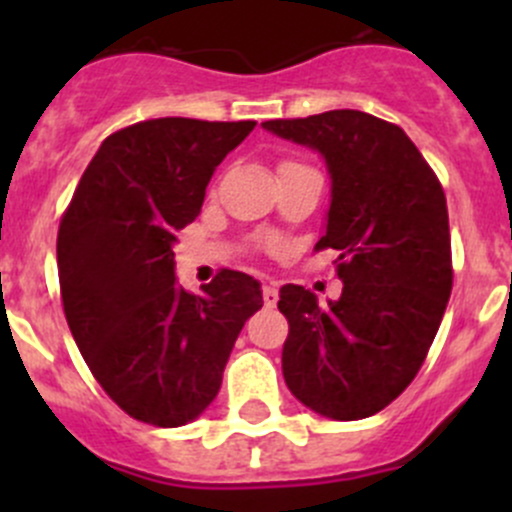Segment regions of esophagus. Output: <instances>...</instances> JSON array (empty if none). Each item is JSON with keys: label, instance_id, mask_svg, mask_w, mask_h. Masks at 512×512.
<instances>
[{"label": "esophagus", "instance_id": "34e87169", "mask_svg": "<svg viewBox=\"0 0 512 512\" xmlns=\"http://www.w3.org/2000/svg\"><path fill=\"white\" fill-rule=\"evenodd\" d=\"M262 299H265V307L272 309L277 304V299H280V292H277L275 285H265L262 287Z\"/></svg>", "mask_w": 512, "mask_h": 512}]
</instances>
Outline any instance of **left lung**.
Listing matches in <instances>:
<instances>
[{"instance_id":"left-lung-1","label":"left lung","mask_w":512,"mask_h":512,"mask_svg":"<svg viewBox=\"0 0 512 512\" xmlns=\"http://www.w3.org/2000/svg\"><path fill=\"white\" fill-rule=\"evenodd\" d=\"M262 128L327 165L332 200L314 252L337 250L344 285L327 307L304 287L280 289L289 322L282 374L314 414L374 416L414 381L451 297L446 195L411 138L364 111Z\"/></svg>"}]
</instances>
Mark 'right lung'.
Here are the masks:
<instances>
[{
	"label": "right lung",
	"mask_w": 512,
	"mask_h": 512,
	"mask_svg": "<svg viewBox=\"0 0 512 512\" xmlns=\"http://www.w3.org/2000/svg\"><path fill=\"white\" fill-rule=\"evenodd\" d=\"M255 121L153 118L96 151L56 237L61 299L91 374L128 416L160 428L195 421L262 289L223 270L203 294L175 280V232L200 215L215 168Z\"/></svg>",
	"instance_id": "obj_1"
}]
</instances>
